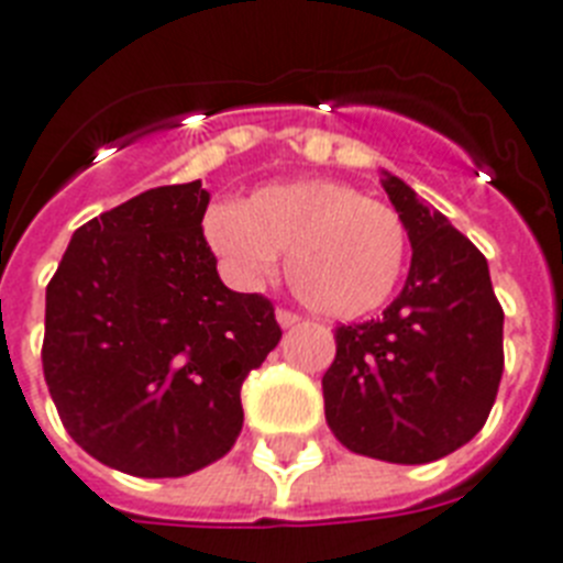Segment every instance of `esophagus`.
Here are the masks:
<instances>
[{
    "instance_id": "34e87169",
    "label": "esophagus",
    "mask_w": 563,
    "mask_h": 563,
    "mask_svg": "<svg viewBox=\"0 0 563 563\" xmlns=\"http://www.w3.org/2000/svg\"><path fill=\"white\" fill-rule=\"evenodd\" d=\"M274 318H277L280 329H291V325L300 323V318H297L295 311H286V309H277V314H274Z\"/></svg>"
}]
</instances>
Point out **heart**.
Returning <instances> with one entry per match:
<instances>
[{
  "label": "heart",
  "mask_w": 563,
  "mask_h": 563,
  "mask_svg": "<svg viewBox=\"0 0 563 563\" xmlns=\"http://www.w3.org/2000/svg\"><path fill=\"white\" fill-rule=\"evenodd\" d=\"M202 234L225 272L254 286L286 272L295 295L325 318H363L395 295L406 266L400 217L338 179L274 183L243 206L217 202L206 211Z\"/></svg>",
  "instance_id": "heart-1"
}]
</instances>
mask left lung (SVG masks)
I'll use <instances>...</instances> for the list:
<instances>
[{
  "mask_svg": "<svg viewBox=\"0 0 563 563\" xmlns=\"http://www.w3.org/2000/svg\"><path fill=\"white\" fill-rule=\"evenodd\" d=\"M380 174L412 266L384 318L334 332L325 423L357 455L429 464L486 423L504 372V311L484 254L404 179Z\"/></svg>",
  "mask_w": 563,
  "mask_h": 563,
  "instance_id": "1",
  "label": "left lung"
}]
</instances>
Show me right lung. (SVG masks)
Returning <instances> with one entry per match:
<instances>
[{"mask_svg":"<svg viewBox=\"0 0 563 563\" xmlns=\"http://www.w3.org/2000/svg\"><path fill=\"white\" fill-rule=\"evenodd\" d=\"M200 179L131 197L74 231L45 291L42 369L99 464L183 478L243 429L245 375L280 343L266 297L231 291L202 238Z\"/></svg>","mask_w":563,"mask_h":563,"instance_id":"1","label":"right lung"}]
</instances>
